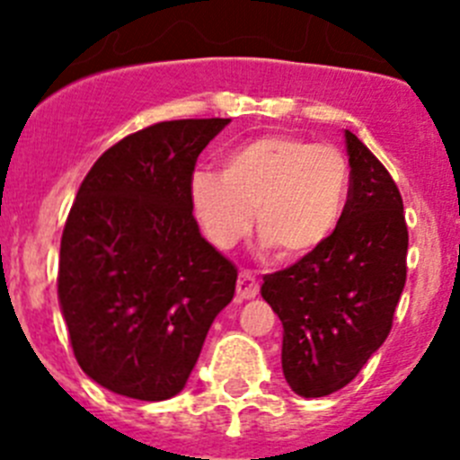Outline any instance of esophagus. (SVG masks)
<instances>
[{"label":"esophagus","mask_w":460,"mask_h":460,"mask_svg":"<svg viewBox=\"0 0 460 460\" xmlns=\"http://www.w3.org/2000/svg\"><path fill=\"white\" fill-rule=\"evenodd\" d=\"M260 286L258 280H255L253 271L243 270L242 274H239V280H237V299L239 302H243V299H253L255 295H258Z\"/></svg>","instance_id":"esophagus-1"}]
</instances>
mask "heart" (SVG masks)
I'll use <instances>...</instances> for the list:
<instances>
[{"instance_id": "b5f03b06", "label": "heart", "mask_w": 460, "mask_h": 460, "mask_svg": "<svg viewBox=\"0 0 460 460\" xmlns=\"http://www.w3.org/2000/svg\"><path fill=\"white\" fill-rule=\"evenodd\" d=\"M190 205L207 237L233 246L249 233L258 209L265 243L286 258H304L334 237L350 195L348 161L334 145L295 136H262L223 158V174L198 170Z\"/></svg>"}]
</instances>
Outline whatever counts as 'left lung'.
I'll use <instances>...</instances> for the list:
<instances>
[{
  "label": "left lung",
  "mask_w": 460,
  "mask_h": 460,
  "mask_svg": "<svg viewBox=\"0 0 460 460\" xmlns=\"http://www.w3.org/2000/svg\"><path fill=\"white\" fill-rule=\"evenodd\" d=\"M350 195L334 237L260 288L283 323V376L320 398L357 377L392 329L405 286L408 226L392 174L345 131Z\"/></svg>",
  "instance_id": "obj_1"
}]
</instances>
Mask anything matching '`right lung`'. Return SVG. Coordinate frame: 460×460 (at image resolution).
<instances>
[{
  "mask_svg": "<svg viewBox=\"0 0 460 460\" xmlns=\"http://www.w3.org/2000/svg\"><path fill=\"white\" fill-rule=\"evenodd\" d=\"M230 119H177L126 136L92 165L66 218L57 295L73 355L137 401L184 389L237 270L200 234L189 184Z\"/></svg>",
  "mask_w": 460,
  "mask_h": 460,
  "instance_id": "obj_1",
  "label": "right lung"
}]
</instances>
